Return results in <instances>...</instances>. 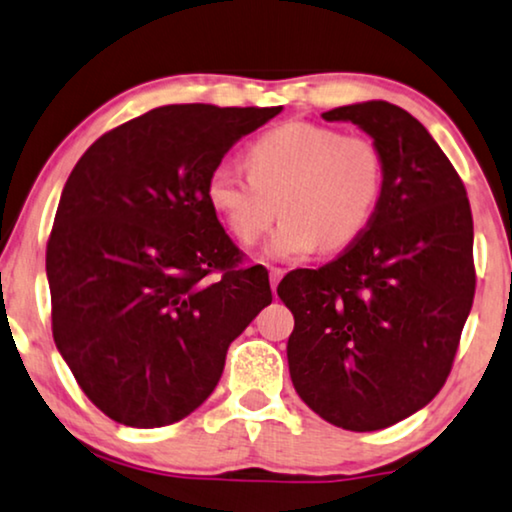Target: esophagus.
Masks as SVG:
<instances>
[{"mask_svg": "<svg viewBox=\"0 0 512 512\" xmlns=\"http://www.w3.org/2000/svg\"><path fill=\"white\" fill-rule=\"evenodd\" d=\"M283 274H285L283 269H269V281H271V290H274V292L278 288V283H281Z\"/></svg>", "mask_w": 512, "mask_h": 512, "instance_id": "obj_1", "label": "esophagus"}]
</instances>
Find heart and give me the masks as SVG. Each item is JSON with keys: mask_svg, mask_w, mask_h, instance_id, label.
Returning a JSON list of instances; mask_svg holds the SVG:
<instances>
[{"mask_svg": "<svg viewBox=\"0 0 512 512\" xmlns=\"http://www.w3.org/2000/svg\"><path fill=\"white\" fill-rule=\"evenodd\" d=\"M248 177L217 166L208 175L210 208L238 243L255 245L285 217L267 245L274 260L349 245L370 224L384 182L377 145L337 128L288 121L262 133L245 149ZM279 208H275V203Z\"/></svg>", "mask_w": 512, "mask_h": 512, "instance_id": "b5f03b06", "label": "heart"}]
</instances>
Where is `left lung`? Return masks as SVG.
I'll return each mask as SVG.
<instances>
[{"label":"left lung","instance_id":"left-lung-1","mask_svg":"<svg viewBox=\"0 0 512 512\" xmlns=\"http://www.w3.org/2000/svg\"><path fill=\"white\" fill-rule=\"evenodd\" d=\"M351 121L384 161L367 229L337 260L278 283L295 316L292 386L318 417L379 431L419 412L452 370L473 306V215L461 177L410 112L367 100L323 112Z\"/></svg>","mask_w":512,"mask_h":512}]
</instances>
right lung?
<instances>
[{
  "label": "right lung",
  "mask_w": 512,
  "mask_h": 512,
  "mask_svg": "<svg viewBox=\"0 0 512 512\" xmlns=\"http://www.w3.org/2000/svg\"><path fill=\"white\" fill-rule=\"evenodd\" d=\"M281 109L156 107L95 140L67 177L46 245L53 339L109 419H185L215 391L229 344L271 304L267 269L238 267L206 185Z\"/></svg>",
  "instance_id": "1"
}]
</instances>
